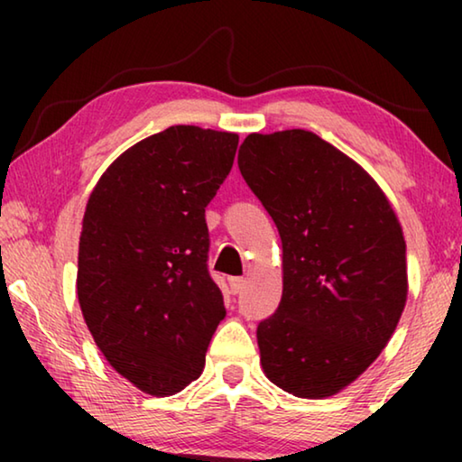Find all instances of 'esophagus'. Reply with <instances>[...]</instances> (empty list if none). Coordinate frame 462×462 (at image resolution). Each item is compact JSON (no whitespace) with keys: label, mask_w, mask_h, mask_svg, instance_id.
Returning a JSON list of instances; mask_svg holds the SVG:
<instances>
[{"label":"esophagus","mask_w":462,"mask_h":462,"mask_svg":"<svg viewBox=\"0 0 462 462\" xmlns=\"http://www.w3.org/2000/svg\"><path fill=\"white\" fill-rule=\"evenodd\" d=\"M228 285H230V291L236 295V293H240L242 289H245V285H246V281L242 279V277H230L228 279Z\"/></svg>","instance_id":"obj_1"}]
</instances>
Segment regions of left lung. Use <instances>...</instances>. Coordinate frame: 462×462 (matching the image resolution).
I'll return each mask as SVG.
<instances>
[{"instance_id": "left-lung-1", "label": "left lung", "mask_w": 462, "mask_h": 462, "mask_svg": "<svg viewBox=\"0 0 462 462\" xmlns=\"http://www.w3.org/2000/svg\"><path fill=\"white\" fill-rule=\"evenodd\" d=\"M238 167L283 245V295L256 328L263 371L295 397H330L369 369L402 318L400 220L374 179L314 132L248 134Z\"/></svg>"}]
</instances>
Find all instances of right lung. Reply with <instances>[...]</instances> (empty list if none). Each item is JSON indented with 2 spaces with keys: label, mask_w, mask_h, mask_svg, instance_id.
Here are the masks:
<instances>
[{
  "label": "right lung",
  "mask_w": 462,
  "mask_h": 462,
  "mask_svg": "<svg viewBox=\"0 0 462 462\" xmlns=\"http://www.w3.org/2000/svg\"><path fill=\"white\" fill-rule=\"evenodd\" d=\"M236 146L232 132L171 126L122 152L89 195L77 297L107 363L144 393L198 379L226 316L206 208Z\"/></svg>",
  "instance_id": "right-lung-1"
}]
</instances>
